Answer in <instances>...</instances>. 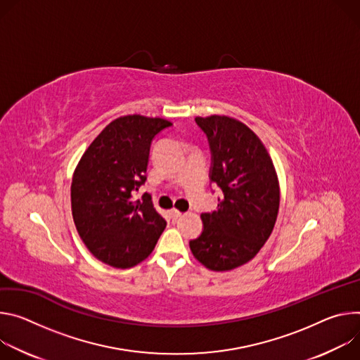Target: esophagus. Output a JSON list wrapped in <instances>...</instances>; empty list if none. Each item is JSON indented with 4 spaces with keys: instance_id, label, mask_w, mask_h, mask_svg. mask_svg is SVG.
Returning a JSON list of instances; mask_svg holds the SVG:
<instances>
[{
    "instance_id": "esophagus-1",
    "label": "esophagus",
    "mask_w": 360,
    "mask_h": 360,
    "mask_svg": "<svg viewBox=\"0 0 360 360\" xmlns=\"http://www.w3.org/2000/svg\"><path fill=\"white\" fill-rule=\"evenodd\" d=\"M181 212H179V210H176V209H173V210H170V217L173 219V220H177V219H180L181 217Z\"/></svg>"
}]
</instances>
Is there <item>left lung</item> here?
Listing matches in <instances>:
<instances>
[{
    "label": "left lung",
    "mask_w": 360,
    "mask_h": 360,
    "mask_svg": "<svg viewBox=\"0 0 360 360\" xmlns=\"http://www.w3.org/2000/svg\"><path fill=\"white\" fill-rule=\"evenodd\" d=\"M212 151L210 181L221 190L217 207L203 213L205 229L190 240L193 256L213 271L250 262L270 237L281 203L271 157L262 140L227 115L195 117Z\"/></svg>",
    "instance_id": "8db88e82"
}]
</instances>
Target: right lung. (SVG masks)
<instances>
[{
    "label": "right lung",
    "mask_w": 360,
    "mask_h": 360,
    "mask_svg": "<svg viewBox=\"0 0 360 360\" xmlns=\"http://www.w3.org/2000/svg\"><path fill=\"white\" fill-rule=\"evenodd\" d=\"M170 126L160 117H118L94 139L74 170L71 212L77 231L105 264L118 269L139 264L166 229L151 195H134L147 180L153 139Z\"/></svg>",
    "instance_id": "right-lung-1"
}]
</instances>
